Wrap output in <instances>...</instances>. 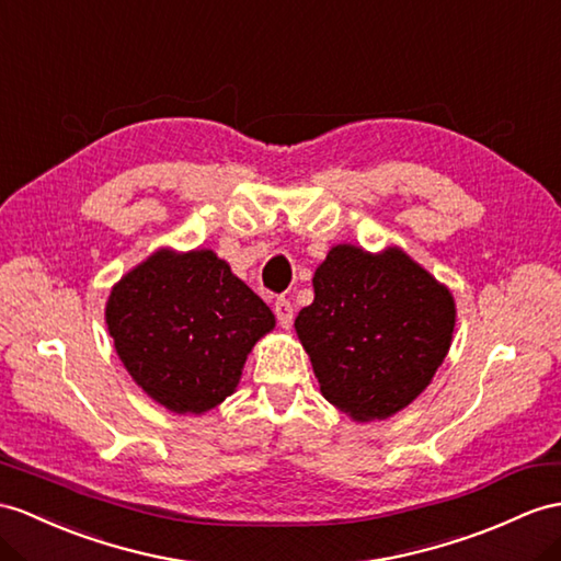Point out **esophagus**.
I'll list each match as a JSON object with an SVG mask.
<instances>
[{"label": "esophagus", "instance_id": "obj_1", "mask_svg": "<svg viewBox=\"0 0 561 561\" xmlns=\"http://www.w3.org/2000/svg\"><path fill=\"white\" fill-rule=\"evenodd\" d=\"M273 311H276V319L280 323V328H290L293 319H295V309L290 305V299L278 297L276 302H273Z\"/></svg>", "mask_w": 561, "mask_h": 561}]
</instances>
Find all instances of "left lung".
Segmentation results:
<instances>
[{
	"label": "left lung",
	"instance_id": "obj_1",
	"mask_svg": "<svg viewBox=\"0 0 561 561\" xmlns=\"http://www.w3.org/2000/svg\"><path fill=\"white\" fill-rule=\"evenodd\" d=\"M295 331L323 398L357 421L398 414L431 383L455 331V299L402 250L337 244L313 273Z\"/></svg>",
	"mask_w": 561,
	"mask_h": 561
}]
</instances>
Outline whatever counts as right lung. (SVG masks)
Here are the masks:
<instances>
[{
	"label": "right lung",
	"mask_w": 561,
	"mask_h": 561,
	"mask_svg": "<svg viewBox=\"0 0 561 561\" xmlns=\"http://www.w3.org/2000/svg\"><path fill=\"white\" fill-rule=\"evenodd\" d=\"M106 325L149 398L175 414H202L233 394L276 319L211 250H161L108 295Z\"/></svg>",
	"instance_id": "obj_1"
}]
</instances>
